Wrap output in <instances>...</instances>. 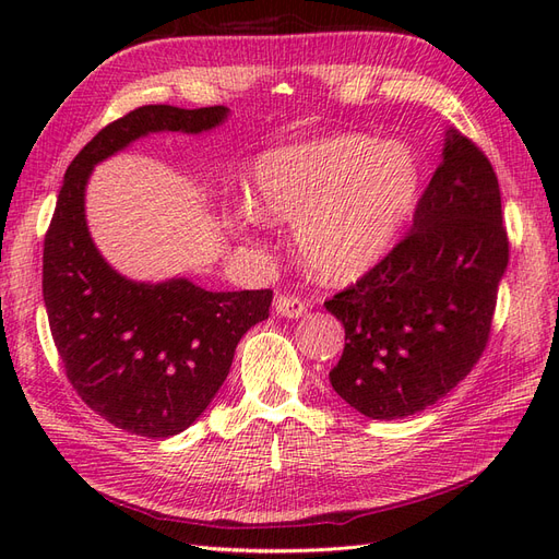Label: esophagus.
I'll list each match as a JSON object with an SVG mask.
<instances>
[{"instance_id": "obj_1", "label": "esophagus", "mask_w": 559, "mask_h": 559, "mask_svg": "<svg viewBox=\"0 0 559 559\" xmlns=\"http://www.w3.org/2000/svg\"><path fill=\"white\" fill-rule=\"evenodd\" d=\"M306 300H302L300 296H292V294H286V296H277L275 298V312L280 314V317H286V319H298V317H302L306 314Z\"/></svg>"}]
</instances>
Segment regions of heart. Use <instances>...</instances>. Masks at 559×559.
Segmentation results:
<instances>
[{"label": "heart", "mask_w": 559, "mask_h": 559, "mask_svg": "<svg viewBox=\"0 0 559 559\" xmlns=\"http://www.w3.org/2000/svg\"><path fill=\"white\" fill-rule=\"evenodd\" d=\"M425 189L411 144L333 134L280 146L253 165V210L296 224V247L312 273L349 282L399 242Z\"/></svg>", "instance_id": "obj_1"}]
</instances>
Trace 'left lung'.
I'll return each mask as SVG.
<instances>
[{
  "mask_svg": "<svg viewBox=\"0 0 559 559\" xmlns=\"http://www.w3.org/2000/svg\"><path fill=\"white\" fill-rule=\"evenodd\" d=\"M492 163L448 130L443 163L413 228L364 277L329 298L345 349L335 394L370 419L425 411L478 364L492 331L509 235Z\"/></svg>",
  "mask_w": 559,
  "mask_h": 559,
  "instance_id": "8db88e82",
  "label": "left lung"
}]
</instances>
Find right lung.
Wrapping results in <instances>:
<instances>
[{
	"label": "right lung",
	"mask_w": 559,
	"mask_h": 559,
	"mask_svg": "<svg viewBox=\"0 0 559 559\" xmlns=\"http://www.w3.org/2000/svg\"><path fill=\"white\" fill-rule=\"evenodd\" d=\"M226 116V107L146 105L116 118L67 167L46 230L44 302L67 380L91 411L130 433L189 429L224 384L240 337L267 319L273 292L121 277L91 240L83 191L93 165L144 134L212 130Z\"/></svg>",
	"instance_id": "add662e5"
}]
</instances>
